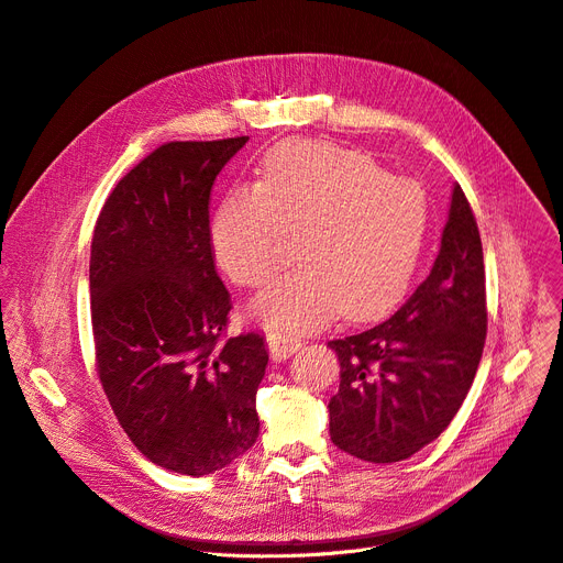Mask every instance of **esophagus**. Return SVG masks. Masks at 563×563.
Returning a JSON list of instances; mask_svg holds the SVG:
<instances>
[{
  "mask_svg": "<svg viewBox=\"0 0 563 563\" xmlns=\"http://www.w3.org/2000/svg\"><path fill=\"white\" fill-rule=\"evenodd\" d=\"M268 347H271V354L275 358H286V356L295 354L297 350L302 347V341L295 339V336H288V334H271L268 336Z\"/></svg>",
  "mask_w": 563,
  "mask_h": 563,
  "instance_id": "esophagus-1",
  "label": "esophagus"
}]
</instances>
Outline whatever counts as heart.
<instances>
[{
    "label": "heart",
    "mask_w": 563,
    "mask_h": 563,
    "mask_svg": "<svg viewBox=\"0 0 563 563\" xmlns=\"http://www.w3.org/2000/svg\"><path fill=\"white\" fill-rule=\"evenodd\" d=\"M284 234H297L295 271L252 302L279 332H313L341 313L373 320L400 300L427 234L418 184L386 177L356 150L292 141L263 158L256 184L231 190L211 220V247L241 286H263Z\"/></svg>",
    "instance_id": "heart-1"
}]
</instances>
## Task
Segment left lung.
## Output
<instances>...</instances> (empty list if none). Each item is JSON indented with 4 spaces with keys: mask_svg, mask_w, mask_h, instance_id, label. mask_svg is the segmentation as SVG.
Segmentation results:
<instances>
[{
    "mask_svg": "<svg viewBox=\"0 0 563 563\" xmlns=\"http://www.w3.org/2000/svg\"><path fill=\"white\" fill-rule=\"evenodd\" d=\"M486 339L484 254L473 209L452 186L427 279L382 324L329 341L341 363L329 437L347 454L393 464L437 441L464 405Z\"/></svg>",
    "mask_w": 563,
    "mask_h": 563,
    "instance_id": "1",
    "label": "left lung"
}]
</instances>
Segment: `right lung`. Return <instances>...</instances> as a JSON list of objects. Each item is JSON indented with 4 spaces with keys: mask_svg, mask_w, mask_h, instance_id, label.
<instances>
[{
    "mask_svg": "<svg viewBox=\"0 0 563 563\" xmlns=\"http://www.w3.org/2000/svg\"><path fill=\"white\" fill-rule=\"evenodd\" d=\"M250 139L168 143L126 173L97 218L90 313L99 379L143 456L202 477L258 437V334L222 341L229 292L216 273L209 197Z\"/></svg>",
    "mask_w": 563,
    "mask_h": 563,
    "instance_id": "right-lung-1",
    "label": "right lung"
}]
</instances>
